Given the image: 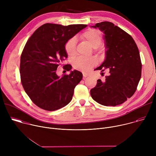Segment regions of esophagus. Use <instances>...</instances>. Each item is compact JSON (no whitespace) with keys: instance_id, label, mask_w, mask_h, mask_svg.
I'll return each instance as SVG.
<instances>
[{"instance_id":"1","label":"esophagus","mask_w":156,"mask_h":156,"mask_svg":"<svg viewBox=\"0 0 156 156\" xmlns=\"http://www.w3.org/2000/svg\"><path fill=\"white\" fill-rule=\"evenodd\" d=\"M83 78H85L86 77H87V76H88V75H87V74L84 73H83Z\"/></svg>"}]
</instances>
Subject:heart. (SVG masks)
Returning <instances> with one entry per match:
<instances>
[{"label": "heart", "instance_id": "heart-1", "mask_svg": "<svg viewBox=\"0 0 156 156\" xmlns=\"http://www.w3.org/2000/svg\"><path fill=\"white\" fill-rule=\"evenodd\" d=\"M81 37L86 41L88 44L93 48H98L102 42V35L101 33L94 29H90L84 32ZM65 51L69 56H73L76 52V38L72 37L67 41L65 45ZM98 63V60L94 57H78L73 61L74 68L86 72L90 70Z\"/></svg>", "mask_w": 156, "mask_h": 156}]
</instances>
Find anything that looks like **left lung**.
Wrapping results in <instances>:
<instances>
[{"instance_id":"1","label":"left lung","mask_w":156,"mask_h":156,"mask_svg":"<svg viewBox=\"0 0 156 156\" xmlns=\"http://www.w3.org/2000/svg\"><path fill=\"white\" fill-rule=\"evenodd\" d=\"M91 27L98 28L104 33L105 48V59L94 70L107 69L109 75L104 81H97L91 96L102 105H120L134 94L141 79L138 48L129 34L111 22H101Z\"/></svg>"}]
</instances>
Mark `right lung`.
<instances>
[{"label":"right lung","mask_w":156,"mask_h":156,"mask_svg":"<svg viewBox=\"0 0 156 156\" xmlns=\"http://www.w3.org/2000/svg\"><path fill=\"white\" fill-rule=\"evenodd\" d=\"M86 27L46 23L28 40L21 55L20 73L26 93L37 107L54 111L72 101L83 74L76 70L71 71L72 66L69 64L63 66L71 71L69 75L59 76L56 70L68 57L65 43Z\"/></svg>","instance_id":"add662e5"}]
</instances>
